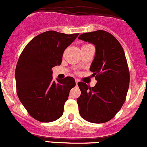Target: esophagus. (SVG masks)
<instances>
[{"label": "esophagus", "instance_id": "1", "mask_svg": "<svg viewBox=\"0 0 147 147\" xmlns=\"http://www.w3.org/2000/svg\"><path fill=\"white\" fill-rule=\"evenodd\" d=\"M75 82H76V85H77L78 82H79V80H78V79H75Z\"/></svg>", "mask_w": 147, "mask_h": 147}]
</instances>
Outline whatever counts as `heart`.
I'll return each mask as SVG.
<instances>
[{"mask_svg": "<svg viewBox=\"0 0 147 147\" xmlns=\"http://www.w3.org/2000/svg\"><path fill=\"white\" fill-rule=\"evenodd\" d=\"M85 45H84V46H85Z\"/></svg>", "mask_w": 147, "mask_h": 147, "instance_id": "obj_1", "label": "heart"}]
</instances>
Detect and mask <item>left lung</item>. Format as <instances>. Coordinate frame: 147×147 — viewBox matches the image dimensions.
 Returning a JSON list of instances; mask_svg holds the SVG:
<instances>
[{
  "instance_id": "obj_1",
  "label": "left lung",
  "mask_w": 147,
  "mask_h": 147,
  "mask_svg": "<svg viewBox=\"0 0 147 147\" xmlns=\"http://www.w3.org/2000/svg\"><path fill=\"white\" fill-rule=\"evenodd\" d=\"M79 39L95 45L90 71L97 81L93 87L78 83L79 114L94 123L107 122L121 110L126 98L130 74L125 53L118 40L106 31L84 33Z\"/></svg>"
}]
</instances>
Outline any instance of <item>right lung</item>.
<instances>
[{
  "label": "right lung",
  "mask_w": 147,
  "mask_h": 147,
  "mask_svg": "<svg viewBox=\"0 0 147 147\" xmlns=\"http://www.w3.org/2000/svg\"><path fill=\"white\" fill-rule=\"evenodd\" d=\"M79 34L42 33L26 45L18 60L17 95L29 114L40 122H53L62 116L70 90L76 86L71 76L53 80L52 68L61 65L64 50Z\"/></svg>",
  "instance_id": "1"
}]
</instances>
